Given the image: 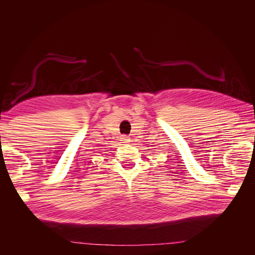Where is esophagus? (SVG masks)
<instances>
[{"label":"esophagus","mask_w":255,"mask_h":255,"mask_svg":"<svg viewBox=\"0 0 255 255\" xmlns=\"http://www.w3.org/2000/svg\"><path fill=\"white\" fill-rule=\"evenodd\" d=\"M120 139H121L120 141H121L122 143H128V142H129V137L127 136V135H122Z\"/></svg>","instance_id":"esophagus-1"}]
</instances>
